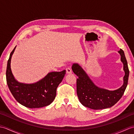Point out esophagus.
<instances>
[{
  "label": "esophagus",
  "instance_id": "34e87169",
  "mask_svg": "<svg viewBox=\"0 0 134 134\" xmlns=\"http://www.w3.org/2000/svg\"><path fill=\"white\" fill-rule=\"evenodd\" d=\"M66 72L67 74H71L72 73V70L69 67H67L66 69Z\"/></svg>",
  "mask_w": 134,
  "mask_h": 134
}]
</instances>
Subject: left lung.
<instances>
[{
  "label": "left lung",
  "mask_w": 134,
  "mask_h": 134,
  "mask_svg": "<svg viewBox=\"0 0 134 134\" xmlns=\"http://www.w3.org/2000/svg\"><path fill=\"white\" fill-rule=\"evenodd\" d=\"M119 53L124 64L125 75L123 86L114 91L97 87L80 65L78 64L72 65L73 72L78 77L76 79V93L79 101L83 106L95 110L106 109L117 103L124 94L128 84L129 69L124 51L120 49Z\"/></svg>",
  "instance_id": "1"
}]
</instances>
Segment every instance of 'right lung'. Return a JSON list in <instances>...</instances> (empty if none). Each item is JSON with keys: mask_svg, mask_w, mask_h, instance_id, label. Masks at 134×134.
I'll return each instance as SVG.
<instances>
[{"mask_svg": "<svg viewBox=\"0 0 134 134\" xmlns=\"http://www.w3.org/2000/svg\"><path fill=\"white\" fill-rule=\"evenodd\" d=\"M15 47L11 52L7 62L6 81L14 97L19 104L29 108H38L52 103L56 95V89L65 74V70L51 72L41 80L33 84L17 82L11 72V59Z\"/></svg>", "mask_w": 134, "mask_h": 134, "instance_id": "right-lung-1", "label": "right lung"}]
</instances>
